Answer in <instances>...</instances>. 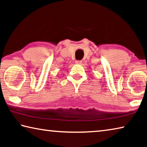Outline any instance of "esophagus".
I'll use <instances>...</instances> for the list:
<instances>
[{"label":"esophagus","mask_w":147,"mask_h":147,"mask_svg":"<svg viewBox=\"0 0 147 147\" xmlns=\"http://www.w3.org/2000/svg\"><path fill=\"white\" fill-rule=\"evenodd\" d=\"M76 64H78V65H80L82 63V61H80V60H76L75 61Z\"/></svg>","instance_id":"obj_1"}]
</instances>
